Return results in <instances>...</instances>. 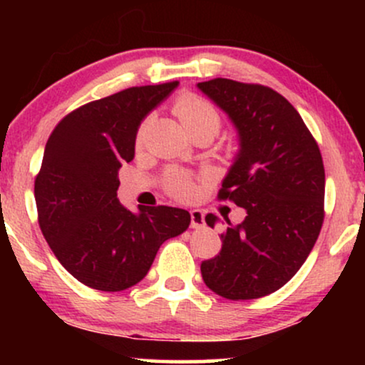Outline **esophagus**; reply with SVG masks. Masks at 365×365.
Here are the masks:
<instances>
[{
    "label": "esophagus",
    "mask_w": 365,
    "mask_h": 365,
    "mask_svg": "<svg viewBox=\"0 0 365 365\" xmlns=\"http://www.w3.org/2000/svg\"><path fill=\"white\" fill-rule=\"evenodd\" d=\"M190 226L195 230L204 226V212L200 209H192L190 211Z\"/></svg>",
    "instance_id": "34e87169"
}]
</instances>
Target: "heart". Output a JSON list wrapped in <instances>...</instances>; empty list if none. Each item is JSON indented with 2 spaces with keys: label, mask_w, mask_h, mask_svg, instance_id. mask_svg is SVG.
<instances>
[{
  "label": "heart",
  "mask_w": 365,
  "mask_h": 365,
  "mask_svg": "<svg viewBox=\"0 0 365 365\" xmlns=\"http://www.w3.org/2000/svg\"><path fill=\"white\" fill-rule=\"evenodd\" d=\"M173 111L178 116L183 128L187 130L188 135L206 132L209 135L215 137L221 127L220 113L216 111V108L211 103L199 98V96L185 94L178 98L173 106ZM144 132L145 125H142L139 133H137V144H142V140H144ZM168 190L171 195L187 199L194 192V183H192V180L187 175L171 173L168 178Z\"/></svg>",
  "instance_id": "heart-1"
}]
</instances>
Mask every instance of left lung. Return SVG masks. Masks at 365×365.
<instances>
[{"label": "left lung", "mask_w": 365, "mask_h": 365, "mask_svg": "<svg viewBox=\"0 0 365 365\" xmlns=\"http://www.w3.org/2000/svg\"><path fill=\"white\" fill-rule=\"evenodd\" d=\"M197 89L237 130L238 153L217 195L247 212L240 225L226 228L221 252L200 264V273L225 299H259L290 282L319 237L324 220L319 148L299 111L269 87L215 78ZM217 221L206 216L211 228Z\"/></svg>", "instance_id": "8db88e82"}]
</instances>
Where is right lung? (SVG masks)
Instances as JSON below:
<instances>
[{"instance_id": "add662e5", "label": "right lung", "mask_w": 365, "mask_h": 365, "mask_svg": "<svg viewBox=\"0 0 365 365\" xmlns=\"http://www.w3.org/2000/svg\"><path fill=\"white\" fill-rule=\"evenodd\" d=\"M177 87H130L83 104L46 142L34 185L41 232L61 266L87 287H133L148 274L159 247L190 225L185 209L132 212L116 197L118 171L135 156L140 123Z\"/></svg>"}]
</instances>
